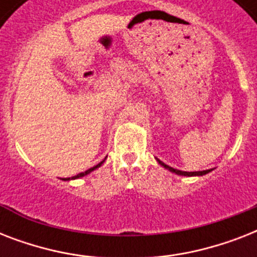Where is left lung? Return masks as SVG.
<instances>
[{
	"label": "left lung",
	"mask_w": 257,
	"mask_h": 257,
	"mask_svg": "<svg viewBox=\"0 0 257 257\" xmlns=\"http://www.w3.org/2000/svg\"><path fill=\"white\" fill-rule=\"evenodd\" d=\"M157 161H159V164L163 165L165 169H168V171L173 172V173H176V175H180V176H203V175H207V173H209V172H211V169H207V171H199V172H184V171H179V169L172 168V167L164 164V163L160 160H157Z\"/></svg>",
	"instance_id": "left-lung-1"
}]
</instances>
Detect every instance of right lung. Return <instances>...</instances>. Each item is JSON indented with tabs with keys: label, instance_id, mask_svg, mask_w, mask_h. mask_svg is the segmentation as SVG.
<instances>
[{
	"label": "right lung",
	"instance_id": "right-lung-1",
	"mask_svg": "<svg viewBox=\"0 0 257 257\" xmlns=\"http://www.w3.org/2000/svg\"><path fill=\"white\" fill-rule=\"evenodd\" d=\"M105 160H102L100 163V164H97V165H94V167H93V168H89L88 171H85V172H82V173H78L77 176H73V177H68V179H64V180H72V179H80V177H82V176H85V175H88V173H90V172L92 171H94V169H97L98 168V167H101V164H102V163H104Z\"/></svg>",
	"mask_w": 257,
	"mask_h": 257
}]
</instances>
